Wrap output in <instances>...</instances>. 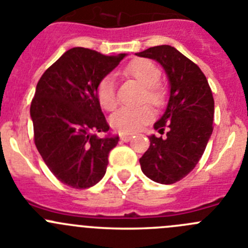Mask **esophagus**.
Returning a JSON list of instances; mask_svg holds the SVG:
<instances>
[{
	"instance_id": "1",
	"label": "esophagus",
	"mask_w": 248,
	"mask_h": 248,
	"mask_svg": "<svg viewBox=\"0 0 248 248\" xmlns=\"http://www.w3.org/2000/svg\"><path fill=\"white\" fill-rule=\"evenodd\" d=\"M120 140H121L122 142H129V140H132V136L131 135H121L120 136Z\"/></svg>"
}]
</instances>
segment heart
<instances>
[{"mask_svg": "<svg viewBox=\"0 0 248 248\" xmlns=\"http://www.w3.org/2000/svg\"><path fill=\"white\" fill-rule=\"evenodd\" d=\"M124 75L137 80L143 85L142 103L160 108L165 101V89L158 82L160 71L152 61L145 59L133 60L124 68ZM96 98L101 108L106 111H112L117 106V95L115 82L111 77H104L96 87ZM153 119V111L149 106L140 108H122L113 113L110 124L115 131L122 135H129L140 131L145 124Z\"/></svg>", "mask_w": 248, "mask_h": 248, "instance_id": "b5f03b06", "label": "heart"}]
</instances>
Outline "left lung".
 Returning <instances> with one entry per match:
<instances>
[{
	"label": "left lung",
	"instance_id": "8db88e82",
	"mask_svg": "<svg viewBox=\"0 0 248 248\" xmlns=\"http://www.w3.org/2000/svg\"><path fill=\"white\" fill-rule=\"evenodd\" d=\"M138 56L158 61L170 80L165 113L154 128L165 137L150 136V145L140 159L145 176L163 185L186 177L202 158L213 132L214 99L200 67L169 45L149 47Z\"/></svg>",
	"mask_w": 248,
	"mask_h": 248
}]
</instances>
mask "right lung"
Instances as JSON below:
<instances>
[{
	"label": "right lung",
	"instance_id": "right-lung-1",
	"mask_svg": "<svg viewBox=\"0 0 248 248\" xmlns=\"http://www.w3.org/2000/svg\"><path fill=\"white\" fill-rule=\"evenodd\" d=\"M124 56L73 47L44 72L36 85L30 105L34 143L51 172L72 188L98 184L119 143V137L96 136L110 128L96 87Z\"/></svg>",
	"mask_w": 248,
	"mask_h": 248
}]
</instances>
